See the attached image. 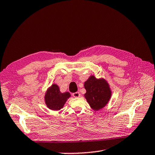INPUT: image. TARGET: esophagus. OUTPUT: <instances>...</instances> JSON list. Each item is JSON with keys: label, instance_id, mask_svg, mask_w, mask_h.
<instances>
[{"label": "esophagus", "instance_id": "1", "mask_svg": "<svg viewBox=\"0 0 155 155\" xmlns=\"http://www.w3.org/2000/svg\"><path fill=\"white\" fill-rule=\"evenodd\" d=\"M73 97H74V98H78V97L81 96V94L79 92H77L73 93Z\"/></svg>", "mask_w": 155, "mask_h": 155}]
</instances>
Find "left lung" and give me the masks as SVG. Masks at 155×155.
Masks as SVG:
<instances>
[{
    "label": "left lung",
    "mask_w": 155,
    "mask_h": 155,
    "mask_svg": "<svg viewBox=\"0 0 155 155\" xmlns=\"http://www.w3.org/2000/svg\"><path fill=\"white\" fill-rule=\"evenodd\" d=\"M84 86L86 91L85 98L94 110L103 108L109 102L111 92L108 83L104 79H97L92 75L84 82Z\"/></svg>",
    "instance_id": "left-lung-1"
}]
</instances>
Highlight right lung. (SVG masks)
<instances>
[{
  "instance_id": "add662e5",
  "label": "right lung",
  "mask_w": 155,
  "mask_h": 155,
  "mask_svg": "<svg viewBox=\"0 0 155 155\" xmlns=\"http://www.w3.org/2000/svg\"><path fill=\"white\" fill-rule=\"evenodd\" d=\"M69 92L61 93L59 86L54 84L48 88L45 95V102L48 108L52 110H59L63 108L67 99L70 98Z\"/></svg>"
}]
</instances>
